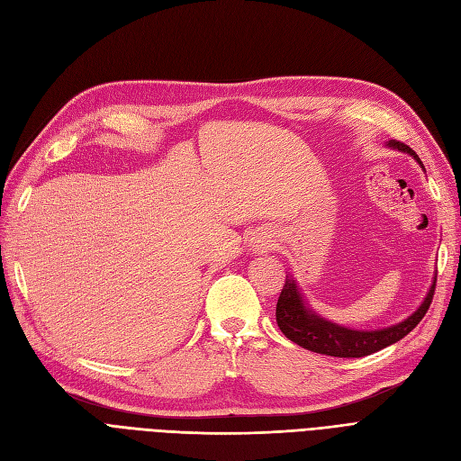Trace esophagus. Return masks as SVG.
I'll use <instances>...</instances> for the list:
<instances>
[{"instance_id": "34e87169", "label": "esophagus", "mask_w": 461, "mask_h": 461, "mask_svg": "<svg viewBox=\"0 0 461 461\" xmlns=\"http://www.w3.org/2000/svg\"><path fill=\"white\" fill-rule=\"evenodd\" d=\"M250 247H252V250H257L260 255V252H268L274 247V241L270 240L268 233L260 231V233H255V237L250 240Z\"/></svg>"}]
</instances>
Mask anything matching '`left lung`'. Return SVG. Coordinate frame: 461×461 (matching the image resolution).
<instances>
[{"mask_svg": "<svg viewBox=\"0 0 461 461\" xmlns=\"http://www.w3.org/2000/svg\"><path fill=\"white\" fill-rule=\"evenodd\" d=\"M384 145H387L389 149L408 153L423 168V162L408 145L394 140H389ZM435 284L437 272L423 303L406 320L383 330H350L345 328V325H339L328 318L320 316L314 308L308 306L299 284H296V279L289 274L277 299L276 320L284 335L306 350L325 356H335V358H362V356L394 345L396 340L406 337L415 325L423 320L430 306V301H433Z\"/></svg>", "mask_w": 461, "mask_h": 461, "instance_id": "8db88e82", "label": "left lung"}]
</instances>
